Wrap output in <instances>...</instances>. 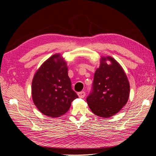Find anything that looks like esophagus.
I'll return each instance as SVG.
<instances>
[{
    "instance_id": "34e87169",
    "label": "esophagus",
    "mask_w": 156,
    "mask_h": 156,
    "mask_svg": "<svg viewBox=\"0 0 156 156\" xmlns=\"http://www.w3.org/2000/svg\"><path fill=\"white\" fill-rule=\"evenodd\" d=\"M78 95L80 98H84L85 95V92H80L78 93Z\"/></svg>"
}]
</instances>
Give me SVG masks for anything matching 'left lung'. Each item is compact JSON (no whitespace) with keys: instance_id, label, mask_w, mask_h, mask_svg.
Instances as JSON below:
<instances>
[{"instance_id":"1","label":"left lung","mask_w":156,"mask_h":156,"mask_svg":"<svg viewBox=\"0 0 156 156\" xmlns=\"http://www.w3.org/2000/svg\"><path fill=\"white\" fill-rule=\"evenodd\" d=\"M100 61V66L94 75L92 91L87 102L94 114L108 118L115 115L127 103L129 83L124 69L112 57H101Z\"/></svg>"}]
</instances>
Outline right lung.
<instances>
[{"label":"right lung","instance_id":"right-lung-1","mask_svg":"<svg viewBox=\"0 0 156 156\" xmlns=\"http://www.w3.org/2000/svg\"><path fill=\"white\" fill-rule=\"evenodd\" d=\"M66 62L55 54L49 57L36 71L32 80V99L37 108L44 115L59 117L70 108L78 97L71 88Z\"/></svg>","mask_w":156,"mask_h":156}]
</instances>
